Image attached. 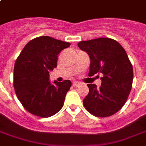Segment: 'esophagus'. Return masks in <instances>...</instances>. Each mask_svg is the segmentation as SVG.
Instances as JSON below:
<instances>
[{
  "instance_id": "1",
  "label": "esophagus",
  "mask_w": 146,
  "mask_h": 146,
  "mask_svg": "<svg viewBox=\"0 0 146 146\" xmlns=\"http://www.w3.org/2000/svg\"><path fill=\"white\" fill-rule=\"evenodd\" d=\"M81 84H82V83H81V82H78V81H74V82H73V86L78 87V86H80Z\"/></svg>"
}]
</instances>
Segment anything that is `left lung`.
<instances>
[{
    "mask_svg": "<svg viewBox=\"0 0 146 146\" xmlns=\"http://www.w3.org/2000/svg\"><path fill=\"white\" fill-rule=\"evenodd\" d=\"M78 46L90 57L89 76L103 75L100 88L87 84L89 92L84 107L96 117L113 115L124 105L132 89L133 70L126 50L109 38L82 41Z\"/></svg>",
    "mask_w": 146,
    "mask_h": 146,
    "instance_id": "left-lung-1",
    "label": "left lung"
}]
</instances>
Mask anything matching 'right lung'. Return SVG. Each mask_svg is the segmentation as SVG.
<instances>
[{
  "instance_id": "add662e5",
  "label": "right lung",
  "mask_w": 146,
  "mask_h": 146,
  "mask_svg": "<svg viewBox=\"0 0 146 146\" xmlns=\"http://www.w3.org/2000/svg\"><path fill=\"white\" fill-rule=\"evenodd\" d=\"M70 45L49 36L29 42L15 62L13 86L19 102L29 113L41 117L62 108L72 82H50L49 72L57 67V54Z\"/></svg>"
}]
</instances>
